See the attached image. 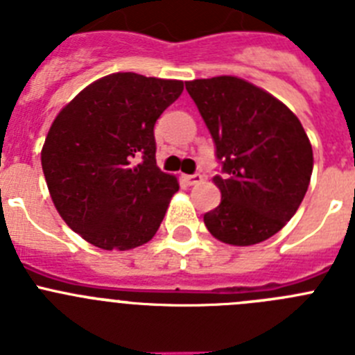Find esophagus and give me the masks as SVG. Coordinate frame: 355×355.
<instances>
[{
  "label": "esophagus",
  "mask_w": 355,
  "mask_h": 355,
  "mask_svg": "<svg viewBox=\"0 0 355 355\" xmlns=\"http://www.w3.org/2000/svg\"><path fill=\"white\" fill-rule=\"evenodd\" d=\"M184 181H187V184H197L202 181V175L200 174H190V175H184Z\"/></svg>",
  "instance_id": "esophagus-1"
}]
</instances>
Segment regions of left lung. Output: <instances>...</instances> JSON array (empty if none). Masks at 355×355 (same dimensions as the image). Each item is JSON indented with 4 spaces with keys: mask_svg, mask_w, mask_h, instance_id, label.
Wrapping results in <instances>:
<instances>
[{
    "mask_svg": "<svg viewBox=\"0 0 355 355\" xmlns=\"http://www.w3.org/2000/svg\"><path fill=\"white\" fill-rule=\"evenodd\" d=\"M224 174L213 183L220 205L205 215L216 240L254 245L268 240L299 209L313 172V149L286 105L236 76L187 81Z\"/></svg>",
    "mask_w": 355,
    "mask_h": 355,
    "instance_id": "obj_1",
    "label": "left lung"
}]
</instances>
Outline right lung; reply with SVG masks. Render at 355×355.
Listing matches in <instances>:
<instances>
[{"mask_svg": "<svg viewBox=\"0 0 355 355\" xmlns=\"http://www.w3.org/2000/svg\"><path fill=\"white\" fill-rule=\"evenodd\" d=\"M181 92L180 80L115 72L56 115L42 171L55 208L83 240L130 250L156 234L180 184L156 165L155 124Z\"/></svg>", "mask_w": 355, "mask_h": 355, "instance_id": "obj_1", "label": "right lung"}]
</instances>
